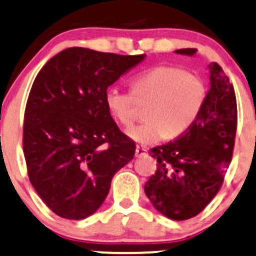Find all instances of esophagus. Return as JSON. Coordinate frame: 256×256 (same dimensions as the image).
<instances>
[{"mask_svg":"<svg viewBox=\"0 0 256 256\" xmlns=\"http://www.w3.org/2000/svg\"><path fill=\"white\" fill-rule=\"evenodd\" d=\"M146 152H148V148H144V146H136V158L146 155Z\"/></svg>","mask_w":256,"mask_h":256,"instance_id":"34e87169","label":"esophagus"}]
</instances>
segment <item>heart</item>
I'll return each mask as SVG.
<instances>
[{
    "label": "heart",
    "instance_id": "1",
    "mask_svg": "<svg viewBox=\"0 0 256 256\" xmlns=\"http://www.w3.org/2000/svg\"><path fill=\"white\" fill-rule=\"evenodd\" d=\"M206 98L208 88L202 76L168 65L136 76L131 81V92L118 86L105 91L106 108L124 128H131L138 118V104L150 102L148 121L128 131L130 138L142 145L188 132L199 118Z\"/></svg>",
    "mask_w": 256,
    "mask_h": 256
}]
</instances>
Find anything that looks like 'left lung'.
<instances>
[{
	"label": "left lung",
	"instance_id": "1",
	"mask_svg": "<svg viewBox=\"0 0 256 256\" xmlns=\"http://www.w3.org/2000/svg\"><path fill=\"white\" fill-rule=\"evenodd\" d=\"M178 54H194L196 48ZM210 90L196 122L175 140L151 148L156 172L145 194L156 210L172 220H188L202 212L219 192L232 158L238 126L234 88L222 66L209 65Z\"/></svg>",
	"mask_w": 256,
	"mask_h": 256
}]
</instances>
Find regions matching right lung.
<instances>
[{"instance_id":"add662e5","label":"right lung","mask_w":256,"mask_h":256,"mask_svg":"<svg viewBox=\"0 0 256 256\" xmlns=\"http://www.w3.org/2000/svg\"><path fill=\"white\" fill-rule=\"evenodd\" d=\"M144 58L70 47L37 74L24 108V154L32 186L58 216L94 214L114 175L134 158L135 142L111 118L105 91Z\"/></svg>"}]
</instances>
